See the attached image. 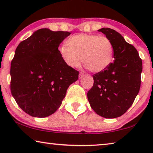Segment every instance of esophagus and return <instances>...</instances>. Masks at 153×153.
Listing matches in <instances>:
<instances>
[{
    "label": "esophagus",
    "instance_id": "esophagus-1",
    "mask_svg": "<svg viewBox=\"0 0 153 153\" xmlns=\"http://www.w3.org/2000/svg\"><path fill=\"white\" fill-rule=\"evenodd\" d=\"M84 74L82 73V72H80L79 74V79L82 78V77H84Z\"/></svg>",
    "mask_w": 153,
    "mask_h": 153
}]
</instances>
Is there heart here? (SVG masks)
I'll use <instances>...</instances> for the list:
<instances>
[{
	"label": "heart",
	"mask_w": 153,
	"mask_h": 153,
	"mask_svg": "<svg viewBox=\"0 0 153 153\" xmlns=\"http://www.w3.org/2000/svg\"><path fill=\"white\" fill-rule=\"evenodd\" d=\"M61 57L67 65L77 67L81 62L93 73L105 70L113 63L114 46L111 40L97 34L71 36L59 47Z\"/></svg>",
	"instance_id": "1"
}]
</instances>
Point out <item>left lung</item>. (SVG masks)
I'll list each match as a JSON object with an SVG mask.
<instances>
[{
	"instance_id": "left-lung-1",
	"label": "left lung",
	"mask_w": 153,
	"mask_h": 153,
	"mask_svg": "<svg viewBox=\"0 0 153 153\" xmlns=\"http://www.w3.org/2000/svg\"><path fill=\"white\" fill-rule=\"evenodd\" d=\"M98 31L112 42L115 60L105 70L93 76L94 84L87 97L98 115L116 118L128 110L138 94L142 62L135 47L120 33L108 27Z\"/></svg>"
}]
</instances>
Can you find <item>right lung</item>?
<instances>
[{"label":"right lung","mask_w":153,"mask_h":153,"mask_svg":"<svg viewBox=\"0 0 153 153\" xmlns=\"http://www.w3.org/2000/svg\"><path fill=\"white\" fill-rule=\"evenodd\" d=\"M70 32L40 29L22 41L11 65V91L22 109L46 117L60 107L79 71L65 63L58 49Z\"/></svg>","instance_id":"right-lung-1"}]
</instances>
